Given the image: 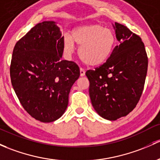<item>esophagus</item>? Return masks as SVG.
<instances>
[{"instance_id":"1","label":"esophagus","mask_w":160,"mask_h":160,"mask_svg":"<svg viewBox=\"0 0 160 160\" xmlns=\"http://www.w3.org/2000/svg\"><path fill=\"white\" fill-rule=\"evenodd\" d=\"M80 77H83V76L85 75V70H83V69L80 68Z\"/></svg>"}]
</instances>
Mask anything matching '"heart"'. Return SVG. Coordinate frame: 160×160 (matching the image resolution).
I'll use <instances>...</instances> for the list:
<instances>
[{
  "label": "heart",
  "mask_w": 160,
  "mask_h": 160,
  "mask_svg": "<svg viewBox=\"0 0 160 160\" xmlns=\"http://www.w3.org/2000/svg\"><path fill=\"white\" fill-rule=\"evenodd\" d=\"M74 43L80 47L79 54L85 64L98 67L110 58L116 45V37L112 30L91 23L75 28L71 38H63V50L67 56L74 53Z\"/></svg>",
  "instance_id": "b5f03b06"
}]
</instances>
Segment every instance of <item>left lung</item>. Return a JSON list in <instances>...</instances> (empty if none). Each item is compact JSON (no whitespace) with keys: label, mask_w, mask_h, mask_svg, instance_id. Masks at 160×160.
<instances>
[{"label":"left lung","mask_w":160,"mask_h":160,"mask_svg":"<svg viewBox=\"0 0 160 160\" xmlns=\"http://www.w3.org/2000/svg\"><path fill=\"white\" fill-rule=\"evenodd\" d=\"M112 27L120 44L106 63L86 72L92 105L108 120L125 117L135 108L143 90L148 67L141 38L120 23L116 22Z\"/></svg>","instance_id":"8db88e82"}]
</instances>
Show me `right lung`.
Wrapping results in <instances>:
<instances>
[{"label": "right lung", "instance_id": "1", "mask_svg": "<svg viewBox=\"0 0 160 160\" xmlns=\"http://www.w3.org/2000/svg\"><path fill=\"white\" fill-rule=\"evenodd\" d=\"M63 52V37L54 21L35 25L13 48V88L23 109L40 122H53L64 113L80 77L77 63L62 60Z\"/></svg>", "mask_w": 160, "mask_h": 160}]
</instances>
